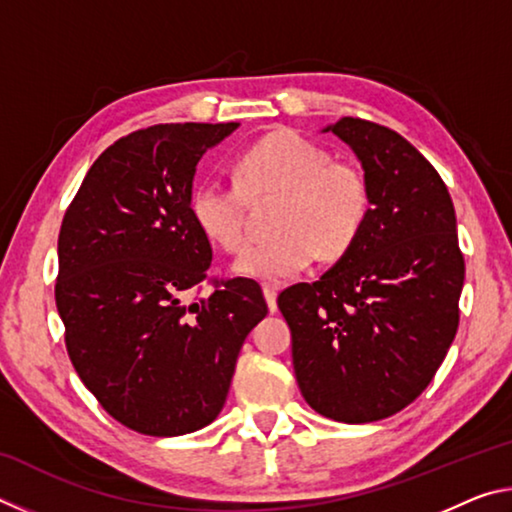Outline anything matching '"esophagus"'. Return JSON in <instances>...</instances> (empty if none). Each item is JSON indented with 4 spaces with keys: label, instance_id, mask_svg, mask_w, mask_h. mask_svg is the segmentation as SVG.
Listing matches in <instances>:
<instances>
[{
    "label": "esophagus",
    "instance_id": "34e87169",
    "mask_svg": "<svg viewBox=\"0 0 512 512\" xmlns=\"http://www.w3.org/2000/svg\"><path fill=\"white\" fill-rule=\"evenodd\" d=\"M264 298H266V305L271 311L277 309V287L273 284H264Z\"/></svg>",
    "mask_w": 512,
    "mask_h": 512
}]
</instances>
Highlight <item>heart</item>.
Here are the masks:
<instances>
[{
    "instance_id": "1",
    "label": "heart",
    "mask_w": 512,
    "mask_h": 512,
    "mask_svg": "<svg viewBox=\"0 0 512 512\" xmlns=\"http://www.w3.org/2000/svg\"><path fill=\"white\" fill-rule=\"evenodd\" d=\"M235 183L203 180L189 194L198 230L228 253L246 246V198L280 196L275 239L248 248L235 271L257 280L289 282L318 255L339 259L357 244L370 219L372 192L361 167L332 160L327 149L291 128H280L241 151Z\"/></svg>"
}]
</instances>
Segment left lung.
<instances>
[{
  "label": "left lung",
  "mask_w": 512,
  "mask_h": 512,
  "mask_svg": "<svg viewBox=\"0 0 512 512\" xmlns=\"http://www.w3.org/2000/svg\"><path fill=\"white\" fill-rule=\"evenodd\" d=\"M325 131L352 146L372 210L357 244L318 282L277 296L300 393L329 420L391 418L418 397L458 329L465 262L452 196L400 133L359 117Z\"/></svg>",
  "instance_id": "obj_1"
}]
</instances>
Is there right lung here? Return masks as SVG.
<instances>
[{"mask_svg":"<svg viewBox=\"0 0 512 512\" xmlns=\"http://www.w3.org/2000/svg\"><path fill=\"white\" fill-rule=\"evenodd\" d=\"M239 124H158L103 151L58 235L56 307L72 366L112 418L183 436L221 413L246 336L268 314L250 277H207L189 212L196 164ZM213 291L201 299L202 282Z\"/></svg>","mask_w":512,"mask_h":512,"instance_id":"1","label":"right lung"}]
</instances>
